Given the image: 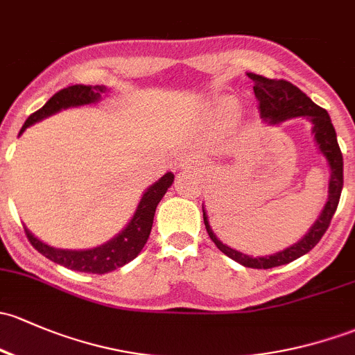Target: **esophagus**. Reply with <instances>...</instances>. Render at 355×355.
<instances>
[{
  "label": "esophagus",
  "instance_id": "34e87169",
  "mask_svg": "<svg viewBox=\"0 0 355 355\" xmlns=\"http://www.w3.org/2000/svg\"><path fill=\"white\" fill-rule=\"evenodd\" d=\"M178 166H187V165H192L193 163V156L192 155H182L180 158L177 159Z\"/></svg>",
  "mask_w": 355,
  "mask_h": 355
}]
</instances>
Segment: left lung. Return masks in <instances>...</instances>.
Returning <instances> with one entry per match:
<instances>
[{"mask_svg": "<svg viewBox=\"0 0 355 355\" xmlns=\"http://www.w3.org/2000/svg\"><path fill=\"white\" fill-rule=\"evenodd\" d=\"M248 78L255 83L253 92H255L257 100H259L260 117L263 121L270 122V124H279V122L293 117H306L311 121L316 144H318L322 155L327 158L331 170L330 184H328V200L325 204V209L320 214V218L316 219L315 225L309 227V231L304 234L303 240H300L296 245L289 246V248L282 250V252L274 253V255L253 259V257H248L245 253H240L236 250L230 248V246L223 245L218 240V236L212 233L207 221L206 211L202 207L204 225H206L209 238L214 241V245L223 253H226L230 259H233L234 262L241 263L245 267L272 268L284 266V263L300 259L304 253H308L309 250L315 248V245L322 240V236L325 234L328 226H330L335 211H337L338 200H340L342 187H344V158H342L340 146L337 143V134H335L334 124H331L330 115H328L325 109L313 103L309 96H306L300 88L294 87L289 81L270 80V78L253 73H248Z\"/></svg>", "mask_w": 355, "mask_h": 355, "instance_id": "obj_1", "label": "left lung"}]
</instances>
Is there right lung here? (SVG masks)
<instances>
[{"label":"right lung","instance_id":"add662e5","mask_svg":"<svg viewBox=\"0 0 355 355\" xmlns=\"http://www.w3.org/2000/svg\"><path fill=\"white\" fill-rule=\"evenodd\" d=\"M105 92L107 88L100 87V85H96V87H92V85H71V87L59 89L55 95L51 96V100L42 109H39L30 115L27 121H25L20 134L28 125L49 117V115L55 114V112H59L61 109L98 102ZM171 184H173V175H163L156 184H153L144 192L143 199H141L139 206L136 209V214L130 219L129 225L125 226V230L122 233H119L114 240L107 241L105 245L96 246V248L59 250L52 248V246L37 240L27 227H25V234H27L30 245L37 252L42 253L44 257H47L52 262L59 263V266L68 267L71 270L89 272V274H107V272H112L115 268L125 266V263H129L130 260L139 255L143 246L146 245L149 233H151L156 206L163 199V196H165Z\"/></svg>","mask_w":355,"mask_h":355}]
</instances>
